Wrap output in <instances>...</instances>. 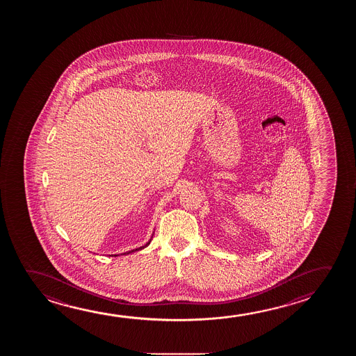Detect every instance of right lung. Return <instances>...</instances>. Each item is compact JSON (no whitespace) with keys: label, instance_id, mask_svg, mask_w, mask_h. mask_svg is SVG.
I'll return each instance as SVG.
<instances>
[{"label":"right lung","instance_id":"right-lung-1","mask_svg":"<svg viewBox=\"0 0 356 356\" xmlns=\"http://www.w3.org/2000/svg\"><path fill=\"white\" fill-rule=\"evenodd\" d=\"M150 241H152V240H150ZM150 241H149V243H145V246H142V248H136V250H132V251H129V252H126V253H124V254H129V253L134 252V251H139V250H142V248H147V246H148V245H149ZM116 256H119V254H115V257H116Z\"/></svg>","mask_w":356,"mask_h":356}]
</instances>
